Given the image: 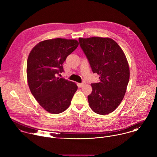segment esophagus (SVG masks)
<instances>
[{
    "label": "esophagus",
    "mask_w": 157,
    "mask_h": 157,
    "mask_svg": "<svg viewBox=\"0 0 157 157\" xmlns=\"http://www.w3.org/2000/svg\"><path fill=\"white\" fill-rule=\"evenodd\" d=\"M79 85V86H80L81 87H83V86L85 85V82H82V83H80Z\"/></svg>",
    "instance_id": "esophagus-1"
}]
</instances>
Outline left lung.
Instances as JSON below:
<instances>
[{"label":"left lung","mask_w":157,"mask_h":157,"mask_svg":"<svg viewBox=\"0 0 157 157\" xmlns=\"http://www.w3.org/2000/svg\"><path fill=\"white\" fill-rule=\"evenodd\" d=\"M79 42L92 71L100 75V82L91 84L89 105L96 113L109 114L121 102L128 83L130 71L125 55L110 38H79Z\"/></svg>","instance_id":"left-lung-1"}]
</instances>
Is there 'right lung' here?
Instances as JSON below:
<instances>
[{"mask_svg": "<svg viewBox=\"0 0 157 157\" xmlns=\"http://www.w3.org/2000/svg\"><path fill=\"white\" fill-rule=\"evenodd\" d=\"M79 45L75 39L56 38L42 41L30 52L27 63L28 84L32 94L45 110L58 114L70 105L77 85L58 75L63 64Z\"/></svg>", "mask_w": 157, "mask_h": 157, "instance_id": "1", "label": "right lung"}]
</instances>
